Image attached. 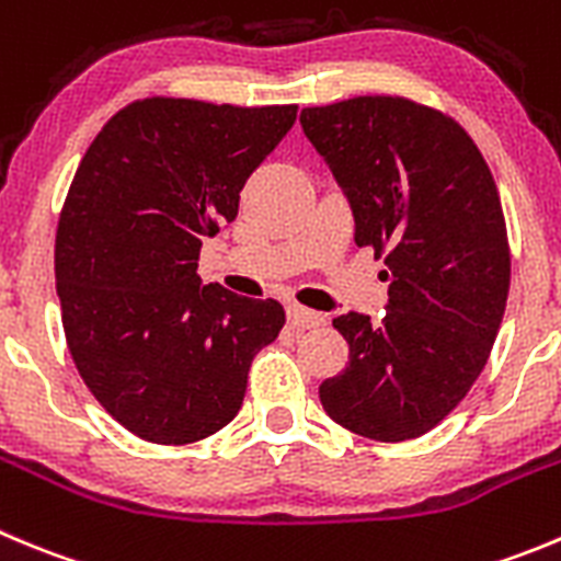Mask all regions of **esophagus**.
<instances>
[{
    "mask_svg": "<svg viewBox=\"0 0 561 561\" xmlns=\"http://www.w3.org/2000/svg\"><path fill=\"white\" fill-rule=\"evenodd\" d=\"M287 321H290L296 329H316L327 323V316L316 310H307V307L301 305H290L287 307Z\"/></svg>",
    "mask_w": 561,
    "mask_h": 561,
    "instance_id": "34e87169",
    "label": "esophagus"
}]
</instances>
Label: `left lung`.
<instances>
[{"mask_svg": "<svg viewBox=\"0 0 561 561\" xmlns=\"http://www.w3.org/2000/svg\"><path fill=\"white\" fill-rule=\"evenodd\" d=\"M348 198L357 245L385 254L381 323L334 318L348 365L321 385L327 415L381 443L437 426L486 365L510 296L499 187L454 118L401 96L301 110Z\"/></svg>", "mask_w": 561, "mask_h": 561, "instance_id": "left-lung-1", "label": "left lung"}]
</instances>
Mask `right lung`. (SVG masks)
Returning a JSON list of instances; mask_svg holds the SVG:
<instances>
[{
    "label": "right lung",
    "instance_id": "obj_1",
    "mask_svg": "<svg viewBox=\"0 0 561 561\" xmlns=\"http://www.w3.org/2000/svg\"><path fill=\"white\" fill-rule=\"evenodd\" d=\"M296 110L144 99L82 157L55 240L62 329L88 390L140 439L182 446L227 426L251 359L285 327L279 301L196 268Z\"/></svg>",
    "mask_w": 561,
    "mask_h": 561
}]
</instances>
